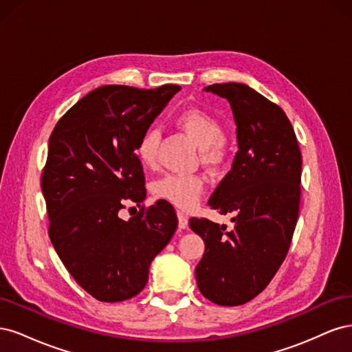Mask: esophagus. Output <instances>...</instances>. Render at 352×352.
I'll use <instances>...</instances> for the list:
<instances>
[{
	"label": "esophagus",
	"instance_id": "obj_1",
	"mask_svg": "<svg viewBox=\"0 0 352 352\" xmlns=\"http://www.w3.org/2000/svg\"><path fill=\"white\" fill-rule=\"evenodd\" d=\"M177 220H179V229H186L188 226V217L184 211L177 210Z\"/></svg>",
	"mask_w": 352,
	"mask_h": 352
}]
</instances>
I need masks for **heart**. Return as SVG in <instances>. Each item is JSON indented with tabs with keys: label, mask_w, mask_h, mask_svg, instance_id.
I'll return each instance as SVG.
<instances>
[{
	"label": "heart",
	"mask_w": 352,
	"mask_h": 352,
	"mask_svg": "<svg viewBox=\"0 0 352 352\" xmlns=\"http://www.w3.org/2000/svg\"><path fill=\"white\" fill-rule=\"evenodd\" d=\"M177 126L199 148L201 160L210 168H219L226 162L228 151L223 138L225 129L221 123L201 110H188L177 116ZM160 133L157 129H146L136 144V157L140 163L150 168L157 163ZM204 192V180L195 175H164L153 184L155 198L170 202L182 210L194 208Z\"/></svg>",
	"instance_id": "b5f03b06"
}]
</instances>
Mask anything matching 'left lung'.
<instances>
[{
  "instance_id": "1",
  "label": "left lung",
  "mask_w": 352,
  "mask_h": 352,
  "mask_svg": "<svg viewBox=\"0 0 352 352\" xmlns=\"http://www.w3.org/2000/svg\"><path fill=\"white\" fill-rule=\"evenodd\" d=\"M230 104L238 153L230 172L208 199L220 214L235 212L233 229L207 219L189 220L204 239L195 269L201 294L219 305L257 296L283 263L300 212L301 151L285 111L248 85L204 88Z\"/></svg>"
}]
</instances>
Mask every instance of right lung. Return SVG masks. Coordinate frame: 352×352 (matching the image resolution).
I'll use <instances>...</instances> for the list:
<instances>
[{
    "mask_svg": "<svg viewBox=\"0 0 352 352\" xmlns=\"http://www.w3.org/2000/svg\"><path fill=\"white\" fill-rule=\"evenodd\" d=\"M179 91L105 85L74 104L50 136L41 182L50 239L74 280L98 301L140 294L151 261L176 232L166 201L127 221L119 211L131 201L141 207L146 197L136 144Z\"/></svg>",
    "mask_w": 352,
    "mask_h": 352,
    "instance_id": "right-lung-1",
    "label": "right lung"
}]
</instances>
